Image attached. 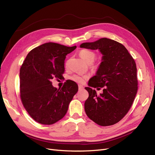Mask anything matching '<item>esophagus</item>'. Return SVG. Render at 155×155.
Listing matches in <instances>:
<instances>
[{"label":"esophagus","mask_w":155,"mask_h":155,"mask_svg":"<svg viewBox=\"0 0 155 155\" xmlns=\"http://www.w3.org/2000/svg\"><path fill=\"white\" fill-rule=\"evenodd\" d=\"M78 88H79V91H81V90H82V89H83V87L81 86V85H79Z\"/></svg>","instance_id":"1"}]
</instances>
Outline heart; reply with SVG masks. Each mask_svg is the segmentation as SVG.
I'll return each instance as SVG.
<instances>
[{
	"label": "heart",
	"mask_w": 155,
	"mask_h": 155,
	"mask_svg": "<svg viewBox=\"0 0 155 155\" xmlns=\"http://www.w3.org/2000/svg\"><path fill=\"white\" fill-rule=\"evenodd\" d=\"M79 55H80L81 58L88 64H92L96 58V54L93 51H91L90 50H82L79 52ZM71 79L73 81L78 83H84L87 80V78L85 76H81V75L76 74L72 76Z\"/></svg>",
	"instance_id": "b5f03b06"
}]
</instances>
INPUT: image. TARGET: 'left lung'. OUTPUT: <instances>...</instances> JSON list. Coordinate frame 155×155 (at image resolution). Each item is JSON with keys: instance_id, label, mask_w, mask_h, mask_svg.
<instances>
[{"instance_id": "1", "label": "left lung", "mask_w": 155, "mask_h": 155, "mask_svg": "<svg viewBox=\"0 0 155 155\" xmlns=\"http://www.w3.org/2000/svg\"><path fill=\"white\" fill-rule=\"evenodd\" d=\"M80 48L98 50L103 55L96 76L88 83L89 87L103 88V92L98 95L91 87L85 88L89 94L85 102L86 114L101 126L118 123L128 112L137 92L134 60L122 44L110 39L83 43Z\"/></svg>"}]
</instances>
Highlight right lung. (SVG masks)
Returning a JSON list of instances; mask_svg holds the SVG:
<instances>
[{
  "instance_id": "right-lung-1",
  "label": "right lung",
  "mask_w": 155,
  "mask_h": 155,
  "mask_svg": "<svg viewBox=\"0 0 155 155\" xmlns=\"http://www.w3.org/2000/svg\"><path fill=\"white\" fill-rule=\"evenodd\" d=\"M76 48L54 43L41 45L27 55L20 69V93L23 105L37 122L51 125L66 114L70 102L78 91L68 80L61 88L53 87L54 78L61 79L66 55Z\"/></svg>"
}]
</instances>
